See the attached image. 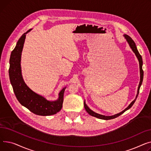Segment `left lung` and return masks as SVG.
Segmentation results:
<instances>
[{"label": "left lung", "instance_id": "obj_1", "mask_svg": "<svg viewBox=\"0 0 151 151\" xmlns=\"http://www.w3.org/2000/svg\"><path fill=\"white\" fill-rule=\"evenodd\" d=\"M124 37L125 39L126 40L127 42H128L129 45L130 46V47L131 48V49L132 50V51L134 52V54H135L137 58H138V60L139 61V73H140V81H139V85H138V90H137V96L135 97V99L129 105L128 107L124 110L123 111H122L121 112L119 113H117L116 114H114V115H112V116H105V115H102V114H98L97 113L94 111H93V110H91L89 107H88L87 105L85 103V101H84V107H85V109L86 110V111H87V113L90 114L91 116H93L94 117H96V118H97L99 119H104V120H109V119H114L115 118H116L119 116H120L121 114H122L124 112H125L126 110H129L130 108L132 107V106L134 105V104L135 103L137 98V96L138 95V93H139V88H140V86L141 85V84H142V82H143V69H142V66H143V60H142V57H141V55L139 54V53L138 52V49L137 48V46H136V44L135 43V42L134 41V40H133L129 36H128L127 35H124Z\"/></svg>", "mask_w": 151, "mask_h": 151}]
</instances>
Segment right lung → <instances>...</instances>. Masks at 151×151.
<instances>
[{
    "instance_id": "1",
    "label": "right lung",
    "mask_w": 151,
    "mask_h": 151,
    "mask_svg": "<svg viewBox=\"0 0 151 151\" xmlns=\"http://www.w3.org/2000/svg\"><path fill=\"white\" fill-rule=\"evenodd\" d=\"M32 29L24 33L12 52L10 58L9 77L13 91L19 103L32 113L40 116H49L58 113L62 108L63 96L66 87L58 93V98L55 101H49L44 96L32 91L25 83L21 66V55L26 34Z\"/></svg>"
}]
</instances>
